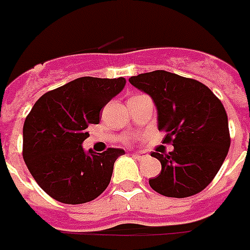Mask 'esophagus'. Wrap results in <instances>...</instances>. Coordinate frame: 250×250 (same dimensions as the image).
Instances as JSON below:
<instances>
[{
	"label": "esophagus",
	"instance_id": "esophagus-1",
	"mask_svg": "<svg viewBox=\"0 0 250 250\" xmlns=\"http://www.w3.org/2000/svg\"><path fill=\"white\" fill-rule=\"evenodd\" d=\"M134 157H136L137 159H144L147 157V154H146L145 151H136V153H134Z\"/></svg>",
	"mask_w": 250,
	"mask_h": 250
}]
</instances>
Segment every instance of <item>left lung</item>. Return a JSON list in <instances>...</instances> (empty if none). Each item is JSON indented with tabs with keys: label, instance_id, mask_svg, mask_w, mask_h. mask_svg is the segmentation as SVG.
<instances>
[{
	"label": "left lung",
	"instance_id": "8db88e82",
	"mask_svg": "<svg viewBox=\"0 0 250 250\" xmlns=\"http://www.w3.org/2000/svg\"><path fill=\"white\" fill-rule=\"evenodd\" d=\"M132 85L153 99L158 129L167 133L168 154L151 153L162 171L150 187L168 198H187L203 191L220 170L230 146L228 117L221 101L203 83L167 71L137 75Z\"/></svg>",
	"mask_w": 250,
	"mask_h": 250
}]
</instances>
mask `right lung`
<instances>
[{
  "instance_id": "add662e5",
  "label": "right lung",
  "mask_w": 250,
  "mask_h": 250,
  "mask_svg": "<svg viewBox=\"0 0 250 250\" xmlns=\"http://www.w3.org/2000/svg\"><path fill=\"white\" fill-rule=\"evenodd\" d=\"M126 80L84 76L44 93L23 124V159L39 187L65 204L91 202L108 187L123 149L85 153L89 124L123 91Z\"/></svg>"
}]
</instances>
